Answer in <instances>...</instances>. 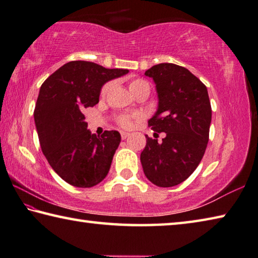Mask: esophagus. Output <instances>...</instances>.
<instances>
[{"instance_id":"34e87169","label":"esophagus","mask_w":258,"mask_h":258,"mask_svg":"<svg viewBox=\"0 0 258 258\" xmlns=\"http://www.w3.org/2000/svg\"><path fill=\"white\" fill-rule=\"evenodd\" d=\"M129 137V134L125 133V132H121V138L122 139H126Z\"/></svg>"}]
</instances>
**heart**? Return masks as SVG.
I'll use <instances>...</instances> for the list:
<instances>
[{
	"label": "heart",
	"instance_id": "b5f03b06",
	"mask_svg": "<svg viewBox=\"0 0 258 258\" xmlns=\"http://www.w3.org/2000/svg\"><path fill=\"white\" fill-rule=\"evenodd\" d=\"M112 87V83H106L105 85L103 86L102 89H101V96L102 97H105L107 93L110 92V89ZM142 87H148L150 88V85L146 80L141 79V78H137V79H134L132 80V83L129 85V88L130 90H135V89H138V88H142ZM142 117L141 114H135V115H128V114H121L119 116H116V123L119 124L122 128H125V129H129L132 128L133 124H134V120H139Z\"/></svg>",
	"mask_w": 258,
	"mask_h": 258
}]
</instances>
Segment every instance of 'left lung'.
Here are the masks:
<instances>
[{
  "label": "left lung",
  "mask_w": 258,
  "mask_h": 258,
  "mask_svg": "<svg viewBox=\"0 0 258 258\" xmlns=\"http://www.w3.org/2000/svg\"><path fill=\"white\" fill-rule=\"evenodd\" d=\"M145 75L156 84L159 108L148 120L162 143L146 136L141 154L144 173L156 186L173 187L191 175L205 154L212 107L206 86L186 68L160 63Z\"/></svg>",
  "instance_id": "1"
}]
</instances>
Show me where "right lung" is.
<instances>
[{
	"label": "right lung",
	"mask_w": 258,
	"mask_h": 258,
	"mask_svg": "<svg viewBox=\"0 0 258 258\" xmlns=\"http://www.w3.org/2000/svg\"><path fill=\"white\" fill-rule=\"evenodd\" d=\"M128 74L88 61L62 66L40 86L34 110L40 148L52 169L75 187L96 186L106 177L121 142L115 130L90 134L84 108L96 105L106 81Z\"/></svg>",
	"instance_id": "obj_1"
}]
</instances>
